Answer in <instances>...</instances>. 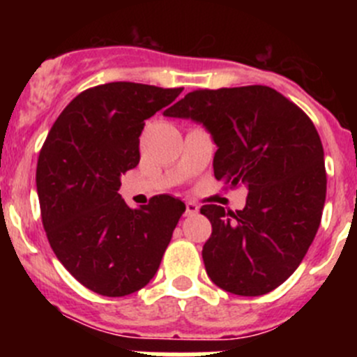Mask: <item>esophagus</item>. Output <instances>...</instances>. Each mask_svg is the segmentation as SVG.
<instances>
[{
    "instance_id": "34e87169",
    "label": "esophagus",
    "mask_w": 357,
    "mask_h": 357,
    "mask_svg": "<svg viewBox=\"0 0 357 357\" xmlns=\"http://www.w3.org/2000/svg\"><path fill=\"white\" fill-rule=\"evenodd\" d=\"M199 214V205L193 202H186V215H195Z\"/></svg>"
}]
</instances>
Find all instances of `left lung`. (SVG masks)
Listing matches in <instances>:
<instances>
[{
  "label": "left lung",
  "instance_id": "8db88e82",
  "mask_svg": "<svg viewBox=\"0 0 357 357\" xmlns=\"http://www.w3.org/2000/svg\"><path fill=\"white\" fill-rule=\"evenodd\" d=\"M164 115L204 126L218 146L215 179L248 188L242 211L200 208L212 225L202 250L208 278L243 297L275 290L302 262L325 207V153L311 119L268 86L199 89Z\"/></svg>",
  "mask_w": 357,
  "mask_h": 357
}]
</instances>
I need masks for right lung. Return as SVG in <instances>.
I'll return each mask as SVG.
<instances>
[{
  "mask_svg": "<svg viewBox=\"0 0 357 357\" xmlns=\"http://www.w3.org/2000/svg\"><path fill=\"white\" fill-rule=\"evenodd\" d=\"M183 88L109 82L75 96L50 129L36 169L46 236L86 289L105 297L138 291L155 276L185 204L157 195L139 208L119 195L139 162L146 119Z\"/></svg>",
  "mask_w": 357,
  "mask_h": 357,
  "instance_id": "1",
  "label": "right lung"
}]
</instances>
